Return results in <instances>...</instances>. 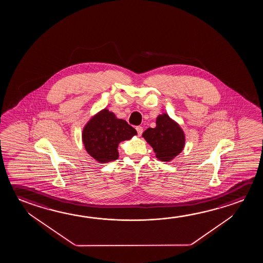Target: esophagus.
<instances>
[{
    "instance_id": "esophagus-1",
    "label": "esophagus",
    "mask_w": 263,
    "mask_h": 263,
    "mask_svg": "<svg viewBox=\"0 0 263 263\" xmlns=\"http://www.w3.org/2000/svg\"><path fill=\"white\" fill-rule=\"evenodd\" d=\"M136 130H137V132H138V136H141L143 133V127L142 126H140V125H138L136 127Z\"/></svg>"
}]
</instances>
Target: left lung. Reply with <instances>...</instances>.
<instances>
[{
  "instance_id": "1",
  "label": "left lung",
  "mask_w": 263,
  "mask_h": 263,
  "mask_svg": "<svg viewBox=\"0 0 263 263\" xmlns=\"http://www.w3.org/2000/svg\"><path fill=\"white\" fill-rule=\"evenodd\" d=\"M156 124L155 128L149 127L143 133V138L153 147L159 160L170 161L182 151L184 134L166 114L159 116Z\"/></svg>"
}]
</instances>
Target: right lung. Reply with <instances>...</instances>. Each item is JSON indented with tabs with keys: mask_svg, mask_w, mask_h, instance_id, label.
Returning <instances> with one entry per match:
<instances>
[{
	"mask_svg": "<svg viewBox=\"0 0 263 263\" xmlns=\"http://www.w3.org/2000/svg\"><path fill=\"white\" fill-rule=\"evenodd\" d=\"M137 134L126 121L117 119L112 112L104 109L84 127L82 140L87 152L93 159L106 163L118 158L119 143L128 140Z\"/></svg>",
	"mask_w": 263,
	"mask_h": 263,
	"instance_id": "right-lung-1",
	"label": "right lung"
}]
</instances>
